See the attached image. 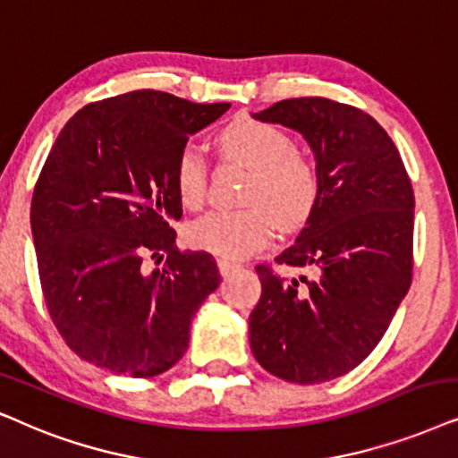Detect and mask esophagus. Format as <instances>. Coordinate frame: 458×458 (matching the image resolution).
<instances>
[{
    "label": "esophagus",
    "instance_id": "obj_1",
    "mask_svg": "<svg viewBox=\"0 0 458 458\" xmlns=\"http://www.w3.org/2000/svg\"><path fill=\"white\" fill-rule=\"evenodd\" d=\"M218 263V271L223 273V276H227V273H231L233 269H237V267H240V263H235V260H231V259H225V257H221L216 260Z\"/></svg>",
    "mask_w": 458,
    "mask_h": 458
}]
</instances>
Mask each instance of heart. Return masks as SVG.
<instances>
[{"instance_id": "obj_1", "label": "heart", "mask_w": 458, "mask_h": 458, "mask_svg": "<svg viewBox=\"0 0 458 458\" xmlns=\"http://www.w3.org/2000/svg\"><path fill=\"white\" fill-rule=\"evenodd\" d=\"M218 147L225 156L252 170L246 189V204L250 206L208 212L189 227L193 246L225 259H242L271 240L277 221L284 229L307 221L319 195L318 172L294 151L286 132L265 122L235 120L218 134ZM174 185L182 206L204 204L206 159L195 147L178 153Z\"/></svg>"}]
</instances>
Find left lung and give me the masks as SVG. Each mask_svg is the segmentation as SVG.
I'll list each match as a JSON object with an SVG mask.
<instances>
[{"label":"left lung","instance_id":"left-lung-1","mask_svg":"<svg viewBox=\"0 0 458 458\" xmlns=\"http://www.w3.org/2000/svg\"><path fill=\"white\" fill-rule=\"evenodd\" d=\"M311 147L319 195L277 265L311 267L286 282L259 265L260 301L248 335L273 377L313 385L361 364L389 328L412 280L414 193L394 140L368 113L322 97L252 113Z\"/></svg>","mask_w":458,"mask_h":458}]
</instances>
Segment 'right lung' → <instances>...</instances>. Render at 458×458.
I'll list each match as a JSON object with an SVG mask.
<instances>
[{
	"label": "right lung",
	"instance_id": "add662e5",
	"mask_svg": "<svg viewBox=\"0 0 458 458\" xmlns=\"http://www.w3.org/2000/svg\"><path fill=\"white\" fill-rule=\"evenodd\" d=\"M229 106L136 90L86 105L52 145L31 231L47 311L81 360L147 378L187 352L221 273L212 254L176 248L174 165L189 136ZM147 253H165V265L147 272Z\"/></svg>",
	"mask_w": 458,
	"mask_h": 458
}]
</instances>
